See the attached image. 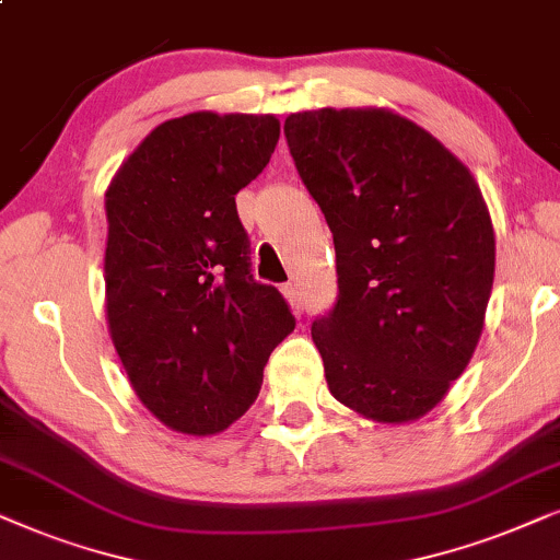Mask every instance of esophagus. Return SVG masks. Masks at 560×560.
<instances>
[{"mask_svg": "<svg viewBox=\"0 0 560 560\" xmlns=\"http://www.w3.org/2000/svg\"><path fill=\"white\" fill-rule=\"evenodd\" d=\"M284 296L289 300V304H292V310L296 312V315H302L304 302H302V292H300V289H296V284H287L284 287Z\"/></svg>", "mask_w": 560, "mask_h": 560, "instance_id": "obj_1", "label": "esophagus"}]
</instances>
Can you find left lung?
<instances>
[{"instance_id":"left-lung-1","label":"left lung","mask_w":560,"mask_h":560,"mask_svg":"<svg viewBox=\"0 0 560 560\" xmlns=\"http://www.w3.org/2000/svg\"><path fill=\"white\" fill-rule=\"evenodd\" d=\"M284 136L335 243L338 300L312 323L330 394L376 422L417 420L481 338L494 230L479 184L386 109L296 112Z\"/></svg>"}]
</instances>
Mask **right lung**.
Segmentation results:
<instances>
[{"label": "right lung", "instance_id": "obj_1", "mask_svg": "<svg viewBox=\"0 0 560 560\" xmlns=\"http://www.w3.org/2000/svg\"><path fill=\"white\" fill-rule=\"evenodd\" d=\"M279 143L273 115H191L155 128L112 178L107 319L140 401L171 430L214 435L264 384L296 319L250 273L235 194Z\"/></svg>", "mask_w": 560, "mask_h": 560}]
</instances>
